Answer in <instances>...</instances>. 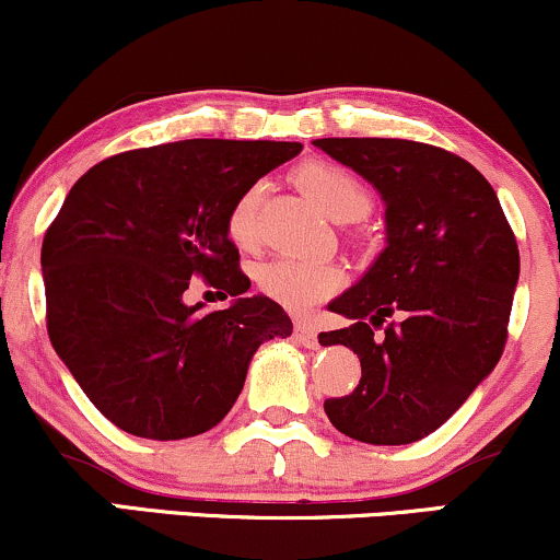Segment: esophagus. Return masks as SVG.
I'll return each instance as SVG.
<instances>
[{
  "instance_id": "esophagus-1",
  "label": "esophagus",
  "mask_w": 560,
  "mask_h": 560,
  "mask_svg": "<svg viewBox=\"0 0 560 560\" xmlns=\"http://www.w3.org/2000/svg\"><path fill=\"white\" fill-rule=\"evenodd\" d=\"M294 339H298L302 347H307V350H316L318 347V334L313 326H307V324L294 326Z\"/></svg>"
}]
</instances>
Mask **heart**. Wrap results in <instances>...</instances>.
<instances>
[{"label": "heart", "mask_w": 560, "mask_h": 560, "mask_svg": "<svg viewBox=\"0 0 560 560\" xmlns=\"http://www.w3.org/2000/svg\"><path fill=\"white\" fill-rule=\"evenodd\" d=\"M300 186L334 221H358L371 210V191L355 173L334 163H307L300 168ZM262 184H253L231 202L226 234L236 247L249 249L258 242V210ZM260 292L289 311H307L339 287L337 268L316 260L273 258L255 271Z\"/></svg>", "instance_id": "obj_1"}]
</instances>
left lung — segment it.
Here are the masks:
<instances>
[{"instance_id":"8db88e82","label":"left lung","mask_w":560,"mask_h":560,"mask_svg":"<svg viewBox=\"0 0 560 560\" xmlns=\"http://www.w3.org/2000/svg\"><path fill=\"white\" fill-rule=\"evenodd\" d=\"M313 144L387 205V247L329 305L352 326L318 334L361 358L358 387L324 410L352 440L408 445L440 429L503 355L516 236L490 182L453 152L408 139Z\"/></svg>"}]
</instances>
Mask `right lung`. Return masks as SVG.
Returning <instances> with one entry per match:
<instances>
[{
  "mask_svg": "<svg viewBox=\"0 0 560 560\" xmlns=\"http://www.w3.org/2000/svg\"><path fill=\"white\" fill-rule=\"evenodd\" d=\"M298 141L186 139L113 155L68 191L42 244L47 331L94 408L144 440L213 429L255 350L289 337L284 307L255 294L226 213ZM195 278L235 300L186 306Z\"/></svg>",
  "mask_w": 560,
  "mask_h": 560,
  "instance_id": "right-lung-1",
  "label": "right lung"
}]
</instances>
